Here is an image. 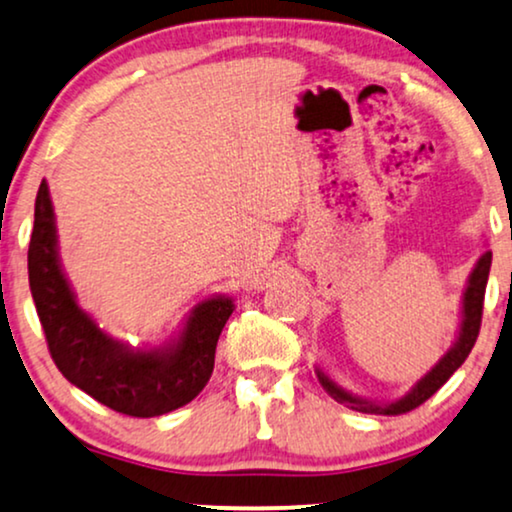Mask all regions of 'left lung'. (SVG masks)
I'll list each match as a JSON object with an SVG mask.
<instances>
[{
    "instance_id": "left-lung-1",
    "label": "left lung",
    "mask_w": 512,
    "mask_h": 512,
    "mask_svg": "<svg viewBox=\"0 0 512 512\" xmlns=\"http://www.w3.org/2000/svg\"><path fill=\"white\" fill-rule=\"evenodd\" d=\"M489 268H491V251L487 249L477 258L475 268H472L468 282H465L463 301H460V325H458L456 342H453L451 349L446 351L437 363H434V368L430 372H425V377H420V380L410 387V391H406V394L394 401L365 399V396H358L353 394V391L344 389L342 384L334 382L332 377L320 368V365H315V375H318L320 384L327 389V394H330L332 399H337L339 403H346L351 410L370 413V415H401V413H408V410L418 408L420 403H425L434 391H437L441 384L449 380L453 372L465 363V358L470 356L472 346L477 342L479 325H482V306H484V292H487Z\"/></svg>"
}]
</instances>
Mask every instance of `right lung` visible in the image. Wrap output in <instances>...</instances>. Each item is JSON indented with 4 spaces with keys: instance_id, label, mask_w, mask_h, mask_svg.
<instances>
[{
    "instance_id": "obj_1",
    "label": "right lung",
    "mask_w": 512,
    "mask_h": 512,
    "mask_svg": "<svg viewBox=\"0 0 512 512\" xmlns=\"http://www.w3.org/2000/svg\"><path fill=\"white\" fill-rule=\"evenodd\" d=\"M28 280L56 368L75 387L111 410L156 418L185 406L206 387L220 332L235 299L213 294L189 311L180 330L161 346H130L111 337L75 299L63 273L56 218L47 182L35 199L28 249Z\"/></svg>"
}]
</instances>
